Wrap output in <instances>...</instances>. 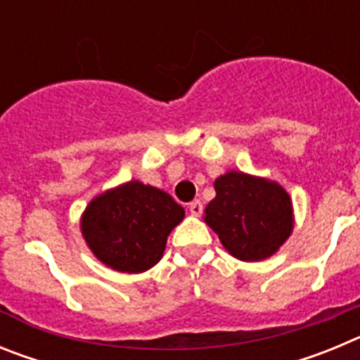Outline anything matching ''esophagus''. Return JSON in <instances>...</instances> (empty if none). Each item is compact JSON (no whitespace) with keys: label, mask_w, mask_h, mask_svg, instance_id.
Masks as SVG:
<instances>
[{"label":"esophagus","mask_w":360,"mask_h":360,"mask_svg":"<svg viewBox=\"0 0 360 360\" xmlns=\"http://www.w3.org/2000/svg\"><path fill=\"white\" fill-rule=\"evenodd\" d=\"M189 211H191V214H193V216L202 214V211H203L202 202H200V200H193V202L189 203Z\"/></svg>","instance_id":"esophagus-1"}]
</instances>
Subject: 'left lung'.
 I'll use <instances>...</instances> for the list:
<instances>
[{
  "instance_id": "obj_1",
  "label": "left lung",
  "mask_w": 360,
  "mask_h": 360,
  "mask_svg": "<svg viewBox=\"0 0 360 360\" xmlns=\"http://www.w3.org/2000/svg\"><path fill=\"white\" fill-rule=\"evenodd\" d=\"M214 191L203 221L236 259L263 262L290 238L294 207L279 182L231 169L216 178Z\"/></svg>"
}]
</instances>
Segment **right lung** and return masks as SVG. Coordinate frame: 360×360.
Returning <instances> with one entry per match:
<instances>
[{"instance_id": "1", "label": "right lung", "mask_w": 360, "mask_h": 360, "mask_svg": "<svg viewBox=\"0 0 360 360\" xmlns=\"http://www.w3.org/2000/svg\"><path fill=\"white\" fill-rule=\"evenodd\" d=\"M184 216L182 205L165 191L129 180L90 200L81 234L108 269L141 274L160 262L167 236Z\"/></svg>"}]
</instances>
